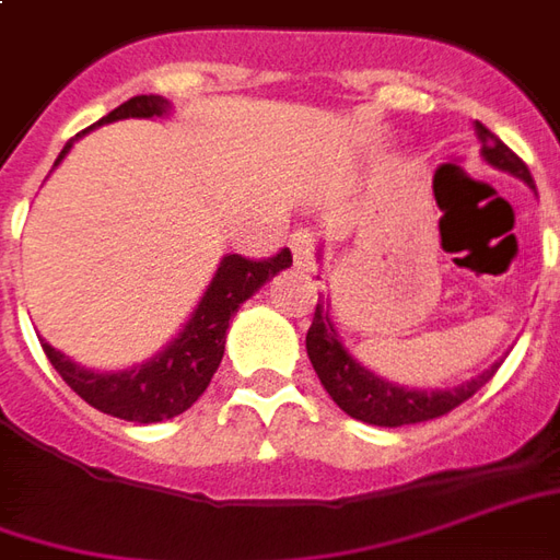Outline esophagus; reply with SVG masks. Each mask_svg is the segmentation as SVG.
<instances>
[{"mask_svg":"<svg viewBox=\"0 0 560 560\" xmlns=\"http://www.w3.org/2000/svg\"><path fill=\"white\" fill-rule=\"evenodd\" d=\"M288 248L293 254V264L300 269H312L315 267V236L308 233V230H293L291 236H288Z\"/></svg>","mask_w":560,"mask_h":560,"instance_id":"1","label":"esophagus"}]
</instances>
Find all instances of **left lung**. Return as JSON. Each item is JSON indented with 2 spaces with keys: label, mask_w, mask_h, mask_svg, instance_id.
Instances as JSON below:
<instances>
[{
  "label": "left lung",
  "mask_w": 560,
  "mask_h": 560,
  "mask_svg": "<svg viewBox=\"0 0 560 560\" xmlns=\"http://www.w3.org/2000/svg\"><path fill=\"white\" fill-rule=\"evenodd\" d=\"M476 136L482 142V158L491 166L512 172V175H518L522 182L534 187V178L527 172L525 160L518 158L512 148H506L482 124H476ZM306 351L315 373H318L320 385L334 397L336 406L346 416L366 421V424H378V428H400V424H418V421L445 416L464 400H470L472 394L498 373V363H494L491 370H485L482 375L464 382L460 388L448 390H409L400 388V385H390V382L378 378L370 370H363L361 363L351 361V354L336 336L334 320L324 308V296H318V303H315L312 327L306 334Z\"/></svg>",
  "instance_id": "8db88e82"
}]
</instances>
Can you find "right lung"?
I'll use <instances>...</instances> for the list:
<instances>
[{
	"instance_id": "obj_1",
	"label": "right lung",
	"mask_w": 560,
	"mask_h": 560,
	"mask_svg": "<svg viewBox=\"0 0 560 560\" xmlns=\"http://www.w3.org/2000/svg\"><path fill=\"white\" fill-rule=\"evenodd\" d=\"M163 112H166V100L132 96L124 105H117L115 112H108L100 124H112L120 117H154ZM69 148L72 142L62 148L57 163L66 158ZM291 264L288 248H281L264 260L242 257V254L224 257L182 336L166 351H160L154 361L127 370V373H90L69 358H62L48 342H42V348L48 354L50 366L62 375V382L75 390L81 400H88L93 409H100L105 416L139 421V424H154L163 418L182 416L202 397V390L209 388L214 370L224 358L226 327H230V318L236 315V308L264 281L272 279L276 272L288 269Z\"/></svg>"
}]
</instances>
